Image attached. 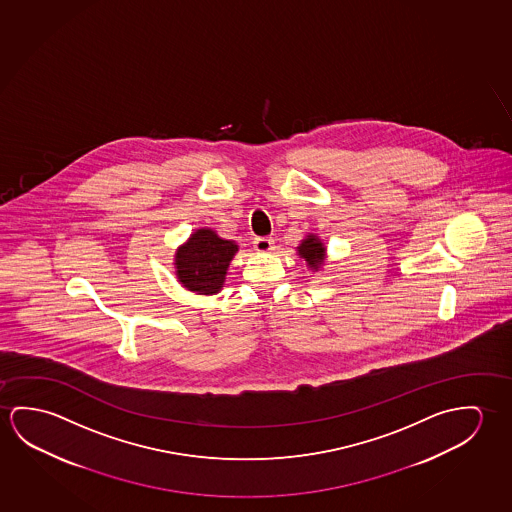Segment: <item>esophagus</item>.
Returning a JSON list of instances; mask_svg holds the SVG:
<instances>
[{
	"mask_svg": "<svg viewBox=\"0 0 512 512\" xmlns=\"http://www.w3.org/2000/svg\"><path fill=\"white\" fill-rule=\"evenodd\" d=\"M254 249L258 252H270L274 249V240L268 236H258L254 238Z\"/></svg>",
	"mask_w": 512,
	"mask_h": 512,
	"instance_id": "1",
	"label": "esophagus"
}]
</instances>
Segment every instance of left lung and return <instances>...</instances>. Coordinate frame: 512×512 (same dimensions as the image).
I'll use <instances>...</instances> for the list:
<instances>
[{"instance_id": "1", "label": "left lung", "mask_w": 512, "mask_h": 512, "mask_svg": "<svg viewBox=\"0 0 512 512\" xmlns=\"http://www.w3.org/2000/svg\"><path fill=\"white\" fill-rule=\"evenodd\" d=\"M299 256L306 260L311 270H318L324 265L325 247L315 235H308V238L302 240V244L297 247Z\"/></svg>"}]
</instances>
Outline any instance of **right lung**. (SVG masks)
I'll return each instance as SVG.
<instances>
[{"label":"right lung","mask_w":512,"mask_h":512,"mask_svg":"<svg viewBox=\"0 0 512 512\" xmlns=\"http://www.w3.org/2000/svg\"><path fill=\"white\" fill-rule=\"evenodd\" d=\"M236 251L233 240L220 238L213 229H197L174 256L179 283L199 295L219 293Z\"/></svg>","instance_id":"obj_1"}]
</instances>
